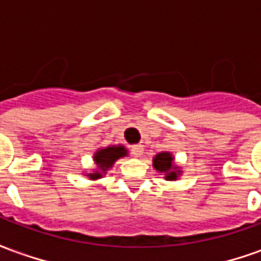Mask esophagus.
<instances>
[{
	"mask_svg": "<svg viewBox=\"0 0 261 261\" xmlns=\"http://www.w3.org/2000/svg\"><path fill=\"white\" fill-rule=\"evenodd\" d=\"M130 151L134 156H140L142 153V151H144V148H142V145H140V144H136V145H131Z\"/></svg>",
	"mask_w": 261,
	"mask_h": 261,
	"instance_id": "esophagus-1",
	"label": "esophagus"
}]
</instances>
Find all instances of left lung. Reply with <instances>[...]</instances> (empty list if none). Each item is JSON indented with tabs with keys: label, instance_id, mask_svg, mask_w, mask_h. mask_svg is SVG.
I'll return each mask as SVG.
<instances>
[{
	"label": "left lung",
	"instance_id": "obj_1",
	"mask_svg": "<svg viewBox=\"0 0 261 261\" xmlns=\"http://www.w3.org/2000/svg\"><path fill=\"white\" fill-rule=\"evenodd\" d=\"M172 162H173V158L169 152H161L153 158V168L161 173H165L166 180H175L177 179V172H176V168H173Z\"/></svg>",
	"mask_w": 261,
	"mask_h": 261
}]
</instances>
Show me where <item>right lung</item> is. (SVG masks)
I'll return each instance as SVG.
<instances>
[{
	"mask_svg": "<svg viewBox=\"0 0 261 261\" xmlns=\"http://www.w3.org/2000/svg\"><path fill=\"white\" fill-rule=\"evenodd\" d=\"M125 153H127V151L121 145L120 147H108L105 149H99L95 153V162L103 172H106L109 168H112V165L117 159L124 156ZM89 176H91V179H99V177H102V173H92Z\"/></svg>",
	"mask_w": 261,
	"mask_h": 261,
	"instance_id": "right-lung-1",
	"label": "right lung"
}]
</instances>
